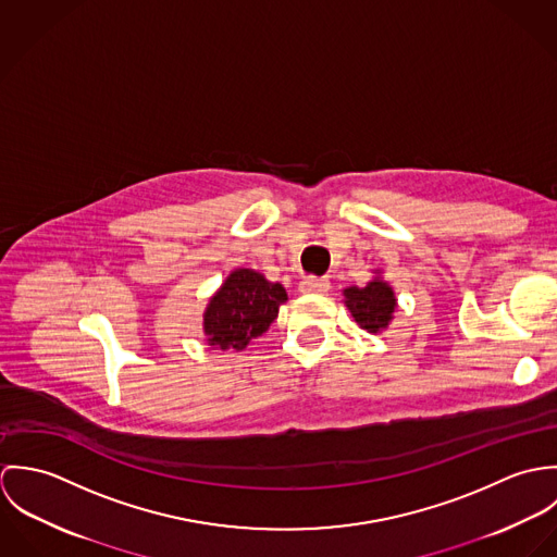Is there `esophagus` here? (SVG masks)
<instances>
[{
	"mask_svg": "<svg viewBox=\"0 0 557 557\" xmlns=\"http://www.w3.org/2000/svg\"><path fill=\"white\" fill-rule=\"evenodd\" d=\"M330 289V281L327 278H318V276H307L300 283V292L302 294H325Z\"/></svg>",
	"mask_w": 557,
	"mask_h": 557,
	"instance_id": "esophagus-1",
	"label": "esophagus"
}]
</instances>
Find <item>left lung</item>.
Segmentation results:
<instances>
[{
  "label": "left lung",
  "mask_w": 557,
  "mask_h": 557,
  "mask_svg": "<svg viewBox=\"0 0 557 557\" xmlns=\"http://www.w3.org/2000/svg\"><path fill=\"white\" fill-rule=\"evenodd\" d=\"M345 307L349 309L351 318L367 332H380L388 327L393 321V313L397 309V298L393 287L375 276L367 287H347L343 292Z\"/></svg>",
  "instance_id": "obj_1"
}]
</instances>
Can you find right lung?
Listing matches in <instances>:
<instances>
[{"instance_id":"right-lung-1","label":"right lung","mask_w":557,"mask_h":557,"mask_svg":"<svg viewBox=\"0 0 557 557\" xmlns=\"http://www.w3.org/2000/svg\"><path fill=\"white\" fill-rule=\"evenodd\" d=\"M283 302H287V292L281 283H270L248 268L234 270L203 313L208 345L242 351L270 327Z\"/></svg>"}]
</instances>
